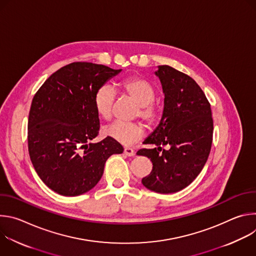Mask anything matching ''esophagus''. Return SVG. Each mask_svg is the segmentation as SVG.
<instances>
[{
  "instance_id": "1",
  "label": "esophagus",
  "mask_w": 256,
  "mask_h": 256,
  "mask_svg": "<svg viewBox=\"0 0 256 256\" xmlns=\"http://www.w3.org/2000/svg\"><path fill=\"white\" fill-rule=\"evenodd\" d=\"M124 155H126V156H128V157L134 156V149H132V148H130V147L124 148Z\"/></svg>"
}]
</instances>
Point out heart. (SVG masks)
Segmentation results:
<instances>
[{
    "mask_svg": "<svg viewBox=\"0 0 256 256\" xmlns=\"http://www.w3.org/2000/svg\"><path fill=\"white\" fill-rule=\"evenodd\" d=\"M122 90L130 95L138 104V114L148 124H152L157 118V109L152 101L155 98V90L153 86L144 79L132 77L122 80L120 83ZM116 98L114 89L110 85H102L99 87L93 98L94 108L97 114L109 120L112 116L114 103ZM144 128L140 122H126L116 120L103 128V134L122 144H132L142 138Z\"/></svg>",
    "mask_w": 256,
    "mask_h": 256,
    "instance_id": "obj_1",
    "label": "heart"
}]
</instances>
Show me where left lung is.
I'll return each mask as SVG.
<instances>
[{"label": "left lung", "instance_id": "8db88e82", "mask_svg": "<svg viewBox=\"0 0 256 256\" xmlns=\"http://www.w3.org/2000/svg\"><path fill=\"white\" fill-rule=\"evenodd\" d=\"M155 75L162 85L164 108L158 126L144 144L156 147L142 149L136 155L153 163L152 172L142 179V186L173 194L188 186L202 170L212 148L214 120L210 104L192 78L169 66H158ZM166 144L170 148L162 150L160 146Z\"/></svg>", "mask_w": 256, "mask_h": 256}]
</instances>
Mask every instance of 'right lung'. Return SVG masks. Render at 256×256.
I'll list each match as a JSON object with an SVG mask.
<instances>
[{
	"label": "right lung",
	"instance_id": "right-lung-1",
	"mask_svg": "<svg viewBox=\"0 0 256 256\" xmlns=\"http://www.w3.org/2000/svg\"><path fill=\"white\" fill-rule=\"evenodd\" d=\"M120 72L72 62L54 72L34 95L28 118L29 156L44 184L56 194L76 196L89 192L101 179L106 160L124 152L109 138L91 142L100 126L94 94Z\"/></svg>",
	"mask_w": 256,
	"mask_h": 256
}]
</instances>
